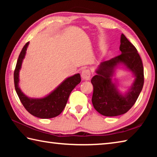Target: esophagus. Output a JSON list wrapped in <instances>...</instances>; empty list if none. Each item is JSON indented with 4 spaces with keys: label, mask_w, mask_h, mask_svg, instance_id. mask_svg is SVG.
<instances>
[{
    "label": "esophagus",
    "mask_w": 157,
    "mask_h": 157,
    "mask_svg": "<svg viewBox=\"0 0 157 157\" xmlns=\"http://www.w3.org/2000/svg\"><path fill=\"white\" fill-rule=\"evenodd\" d=\"M82 78L83 79H86V80H88L89 79L90 77H91V72H90L89 69H83L82 71Z\"/></svg>",
    "instance_id": "obj_1"
}]
</instances>
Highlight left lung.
<instances>
[{
  "label": "left lung",
  "mask_w": 157,
  "mask_h": 157,
  "mask_svg": "<svg viewBox=\"0 0 157 157\" xmlns=\"http://www.w3.org/2000/svg\"><path fill=\"white\" fill-rule=\"evenodd\" d=\"M121 54L100 63L96 75L93 77V105L98 113L105 116H117L127 113L135 104L144 84L143 62L135 46L123 34H121ZM123 63L134 73L136 78L125 96L121 95L112 83L114 68Z\"/></svg>",
  "instance_id": "8db88e82"
}]
</instances>
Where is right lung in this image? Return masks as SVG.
<instances>
[{"label":"right lung","mask_w":157,"mask_h":157,"mask_svg":"<svg viewBox=\"0 0 157 157\" xmlns=\"http://www.w3.org/2000/svg\"><path fill=\"white\" fill-rule=\"evenodd\" d=\"M29 42L23 46L18 56L14 73V87L23 107L29 113L40 118H51L59 116L66 107L68 99L73 89L81 82L79 73L68 78L57 88L46 97L40 99L29 98L21 92L18 87L19 70L24 59Z\"/></svg>","instance_id":"obj_1"}]
</instances>
